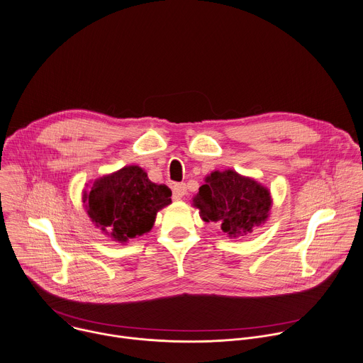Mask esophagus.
<instances>
[{
  "mask_svg": "<svg viewBox=\"0 0 363 363\" xmlns=\"http://www.w3.org/2000/svg\"><path fill=\"white\" fill-rule=\"evenodd\" d=\"M172 191H174V199H181L184 195H186V185L184 182L175 184Z\"/></svg>",
  "mask_w": 363,
  "mask_h": 363,
  "instance_id": "1",
  "label": "esophagus"
}]
</instances>
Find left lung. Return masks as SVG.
Wrapping results in <instances>:
<instances>
[{"label":"left lung","instance_id":"left-lung-1","mask_svg":"<svg viewBox=\"0 0 363 363\" xmlns=\"http://www.w3.org/2000/svg\"><path fill=\"white\" fill-rule=\"evenodd\" d=\"M205 222H215L228 236H244L265 223L272 206L268 188L232 169L213 171L194 198Z\"/></svg>","mask_w":363,"mask_h":363}]
</instances>
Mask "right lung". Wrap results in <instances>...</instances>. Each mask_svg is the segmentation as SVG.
I'll return each mask as SVG.
<instances>
[{"mask_svg": "<svg viewBox=\"0 0 363 363\" xmlns=\"http://www.w3.org/2000/svg\"><path fill=\"white\" fill-rule=\"evenodd\" d=\"M171 195L167 185L151 182L143 168L130 165L96 179L84 192V203L91 220L124 244L152 229L157 212L171 203Z\"/></svg>", "mask_w": 363, "mask_h": 363, "instance_id": "add662e5", "label": "right lung"}]
</instances>
